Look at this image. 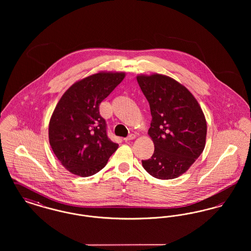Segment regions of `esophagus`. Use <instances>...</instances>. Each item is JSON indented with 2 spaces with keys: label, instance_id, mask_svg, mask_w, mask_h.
I'll use <instances>...</instances> for the list:
<instances>
[{
  "label": "esophagus",
  "instance_id": "esophagus-1",
  "mask_svg": "<svg viewBox=\"0 0 251 251\" xmlns=\"http://www.w3.org/2000/svg\"><path fill=\"white\" fill-rule=\"evenodd\" d=\"M134 138H135V135L131 133V134H130V135H128L127 137H125V138H124V141H125V142H128V141H130V140H132V139H134Z\"/></svg>",
  "mask_w": 251,
  "mask_h": 251
}]
</instances>
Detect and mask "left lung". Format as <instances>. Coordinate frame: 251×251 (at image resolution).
Wrapping results in <instances>:
<instances>
[{"mask_svg": "<svg viewBox=\"0 0 251 251\" xmlns=\"http://www.w3.org/2000/svg\"><path fill=\"white\" fill-rule=\"evenodd\" d=\"M136 79L151 108L149 134L154 143L153 154L142 160V166L156 179L177 178L204 150L207 124L202 110L189 90L170 77L153 74Z\"/></svg>", "mask_w": 251, "mask_h": 251, "instance_id": "obj_1", "label": "left lung"}]
</instances>
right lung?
I'll return each instance as SVG.
<instances>
[{"label":"right lung","mask_w":251,"mask_h":251,"mask_svg":"<svg viewBox=\"0 0 251 251\" xmlns=\"http://www.w3.org/2000/svg\"><path fill=\"white\" fill-rule=\"evenodd\" d=\"M125 73L100 72L72 84L60 99L49 124L50 145L61 164L81 177L106 166L118 149L107 134L100 103L121 83Z\"/></svg>","instance_id":"add662e5"}]
</instances>
